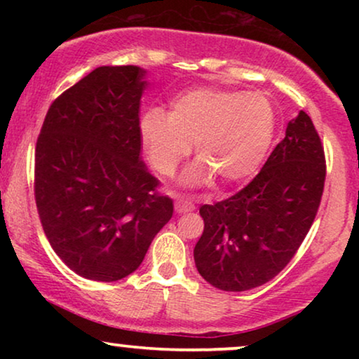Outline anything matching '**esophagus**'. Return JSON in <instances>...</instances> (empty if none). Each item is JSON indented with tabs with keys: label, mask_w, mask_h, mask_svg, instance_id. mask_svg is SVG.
<instances>
[{
	"label": "esophagus",
	"mask_w": 359,
	"mask_h": 359,
	"mask_svg": "<svg viewBox=\"0 0 359 359\" xmlns=\"http://www.w3.org/2000/svg\"><path fill=\"white\" fill-rule=\"evenodd\" d=\"M175 209H176V212L183 214V212H191V210H194L196 205L191 203L188 198H184V196L176 194L175 196Z\"/></svg>",
	"instance_id": "esophagus-1"
}]
</instances>
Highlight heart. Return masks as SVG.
<instances>
[{"label": "heart", "mask_w": 359, "mask_h": 359, "mask_svg": "<svg viewBox=\"0 0 359 359\" xmlns=\"http://www.w3.org/2000/svg\"><path fill=\"white\" fill-rule=\"evenodd\" d=\"M276 127V109L264 95L196 88L175 97L166 116L147 112L140 130L150 163L161 176H173L194 144L199 161L186 181L203 183L214 176L233 186L257 173Z\"/></svg>", "instance_id": "obj_1"}]
</instances>
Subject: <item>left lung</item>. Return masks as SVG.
<instances>
[{"instance_id": "1", "label": "left lung", "mask_w": 359, "mask_h": 359, "mask_svg": "<svg viewBox=\"0 0 359 359\" xmlns=\"http://www.w3.org/2000/svg\"><path fill=\"white\" fill-rule=\"evenodd\" d=\"M325 151L301 111L262 171L230 198L201 205L196 268L214 287H258L286 268L311 230L325 184Z\"/></svg>"}]
</instances>
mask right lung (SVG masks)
I'll use <instances>...</instances> for the list:
<instances>
[{
	"instance_id": "obj_1",
	"label": "right lung",
	"mask_w": 359,
	"mask_h": 359,
	"mask_svg": "<svg viewBox=\"0 0 359 359\" xmlns=\"http://www.w3.org/2000/svg\"><path fill=\"white\" fill-rule=\"evenodd\" d=\"M139 67H100L48 107L34 158L46 237L72 271L112 283L134 273L173 201L140 161Z\"/></svg>"
}]
</instances>
